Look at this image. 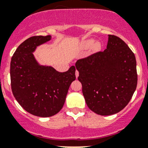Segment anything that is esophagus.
Here are the masks:
<instances>
[{
	"label": "esophagus",
	"mask_w": 148,
	"mask_h": 148,
	"mask_svg": "<svg viewBox=\"0 0 148 148\" xmlns=\"http://www.w3.org/2000/svg\"><path fill=\"white\" fill-rule=\"evenodd\" d=\"M75 75H76V77H77V78L79 77V71H77V70L76 71V72H75Z\"/></svg>",
	"instance_id": "34e87169"
}]
</instances>
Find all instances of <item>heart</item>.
Returning <instances> with one entry per match:
<instances>
[{
  "mask_svg": "<svg viewBox=\"0 0 148 148\" xmlns=\"http://www.w3.org/2000/svg\"><path fill=\"white\" fill-rule=\"evenodd\" d=\"M93 40H88V41H85V42H84V45H85V47H90L91 45H93Z\"/></svg>",
  "mask_w": 148,
  "mask_h": 148,
  "instance_id": "heart-1",
  "label": "heart"
}]
</instances>
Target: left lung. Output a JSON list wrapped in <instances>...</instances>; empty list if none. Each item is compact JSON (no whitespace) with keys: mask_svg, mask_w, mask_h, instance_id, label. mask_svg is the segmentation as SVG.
<instances>
[{"mask_svg":"<svg viewBox=\"0 0 148 148\" xmlns=\"http://www.w3.org/2000/svg\"><path fill=\"white\" fill-rule=\"evenodd\" d=\"M82 93L90 110L110 115L125 108L137 85L134 52L119 37L109 35L107 49L75 63Z\"/></svg>","mask_w":148,"mask_h":148,"instance_id":"1","label":"left lung"}]
</instances>
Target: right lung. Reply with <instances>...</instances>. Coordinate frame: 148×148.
<instances>
[{
	"mask_svg": "<svg viewBox=\"0 0 148 148\" xmlns=\"http://www.w3.org/2000/svg\"><path fill=\"white\" fill-rule=\"evenodd\" d=\"M51 36H35L23 41L14 53L10 65L12 90L25 111L38 117H51L60 111L70 85L75 80V66L58 72L40 66L33 52L49 41Z\"/></svg>",
	"mask_w": 148,
	"mask_h": 148,
	"instance_id": "obj_1",
	"label": "right lung"
}]
</instances>
